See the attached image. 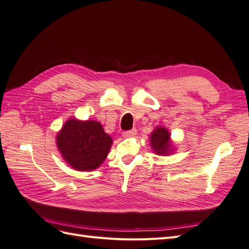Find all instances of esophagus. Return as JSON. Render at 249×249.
Returning a JSON list of instances; mask_svg holds the SVG:
<instances>
[{
  "instance_id": "1",
  "label": "esophagus",
  "mask_w": 249,
  "mask_h": 249,
  "mask_svg": "<svg viewBox=\"0 0 249 249\" xmlns=\"http://www.w3.org/2000/svg\"><path fill=\"white\" fill-rule=\"evenodd\" d=\"M136 134H137V130H136V129H133V130H130V131L124 132V133H123V136H124V138H132V137L136 136Z\"/></svg>"
}]
</instances>
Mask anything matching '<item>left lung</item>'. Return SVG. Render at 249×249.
<instances>
[{"instance_id": "1", "label": "left lung", "mask_w": 249, "mask_h": 249, "mask_svg": "<svg viewBox=\"0 0 249 249\" xmlns=\"http://www.w3.org/2000/svg\"><path fill=\"white\" fill-rule=\"evenodd\" d=\"M150 147L158 156H169L175 153L176 145L170 138V133L167 127L158 125L149 135Z\"/></svg>"}]
</instances>
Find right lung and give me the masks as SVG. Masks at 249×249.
Masks as SVG:
<instances>
[{"mask_svg":"<svg viewBox=\"0 0 249 249\" xmlns=\"http://www.w3.org/2000/svg\"><path fill=\"white\" fill-rule=\"evenodd\" d=\"M112 137L95 120L67 119L56 135L59 153L70 166L78 171L99 168L110 152Z\"/></svg>","mask_w":249,"mask_h":249,"instance_id":"1","label":"right lung"}]
</instances>
